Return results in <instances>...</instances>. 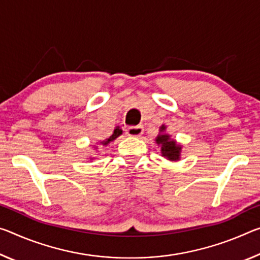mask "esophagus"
I'll return each mask as SVG.
<instances>
[{
    "label": "esophagus",
    "mask_w": 260,
    "mask_h": 260,
    "mask_svg": "<svg viewBox=\"0 0 260 260\" xmlns=\"http://www.w3.org/2000/svg\"><path fill=\"white\" fill-rule=\"evenodd\" d=\"M126 134L128 137H141L143 134V127L142 126H131L126 129Z\"/></svg>",
    "instance_id": "esophagus-1"
}]
</instances>
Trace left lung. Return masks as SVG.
<instances>
[{"instance_id": "obj_1", "label": "left lung", "mask_w": 260, "mask_h": 260, "mask_svg": "<svg viewBox=\"0 0 260 260\" xmlns=\"http://www.w3.org/2000/svg\"><path fill=\"white\" fill-rule=\"evenodd\" d=\"M167 127L162 125L159 127V133L156 138V143L160 146V152L162 156L167 157L170 160H178L180 158V151H182V147L177 145L175 140H172L169 134H164Z\"/></svg>"}]
</instances>
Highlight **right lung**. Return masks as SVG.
Segmentation results:
<instances>
[{"label": "right lung", "instance_id": "right-lung-1", "mask_svg": "<svg viewBox=\"0 0 260 260\" xmlns=\"http://www.w3.org/2000/svg\"><path fill=\"white\" fill-rule=\"evenodd\" d=\"M121 134H122V131L120 129V127L117 126V127H115L114 132H113V134L111 135V137H110L109 139H106L105 141H103V142H101V143H102L103 146H108L111 141H113V140L117 139V138L119 137V135H121Z\"/></svg>", "mask_w": 260, "mask_h": 260}]
</instances>
